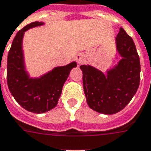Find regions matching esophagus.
I'll return each instance as SVG.
<instances>
[{"label": "esophagus", "instance_id": "esophagus-1", "mask_svg": "<svg viewBox=\"0 0 151 151\" xmlns=\"http://www.w3.org/2000/svg\"><path fill=\"white\" fill-rule=\"evenodd\" d=\"M76 61L78 62V64L79 65L83 64L84 62H85V57H84V55H83V54H78V55H76Z\"/></svg>", "mask_w": 151, "mask_h": 151}]
</instances>
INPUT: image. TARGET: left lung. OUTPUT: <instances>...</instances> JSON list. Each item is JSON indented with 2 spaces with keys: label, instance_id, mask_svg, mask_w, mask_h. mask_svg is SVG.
Returning a JSON list of instances; mask_svg holds the SVG:
<instances>
[{
  "label": "left lung",
  "instance_id": "obj_1",
  "mask_svg": "<svg viewBox=\"0 0 151 151\" xmlns=\"http://www.w3.org/2000/svg\"><path fill=\"white\" fill-rule=\"evenodd\" d=\"M116 45L123 59L109 70L107 76L90 65L80 66L87 104L93 110L105 114H114L125 108L140 84L139 55L132 38L122 28L116 37Z\"/></svg>",
  "mask_w": 151,
  "mask_h": 151
}]
</instances>
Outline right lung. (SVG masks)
Listing matches in <instances>:
<instances>
[{"mask_svg":"<svg viewBox=\"0 0 151 151\" xmlns=\"http://www.w3.org/2000/svg\"><path fill=\"white\" fill-rule=\"evenodd\" d=\"M42 24L33 22L18 32L7 58V84L10 93L23 108L35 114L47 112L56 106L69 73L77 66L76 62H72L55 68L40 78H29L24 66L23 37L28 29Z\"/></svg>","mask_w":151,"mask_h":151,"instance_id":"add662e5","label":"right lung"}]
</instances>
